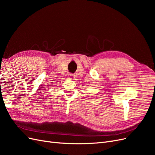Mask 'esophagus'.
I'll use <instances>...</instances> for the list:
<instances>
[{
    "mask_svg": "<svg viewBox=\"0 0 155 155\" xmlns=\"http://www.w3.org/2000/svg\"><path fill=\"white\" fill-rule=\"evenodd\" d=\"M68 79H72V80H74L75 79V75L72 74H68Z\"/></svg>",
    "mask_w": 155,
    "mask_h": 155,
    "instance_id": "34e87169",
    "label": "esophagus"
}]
</instances>
